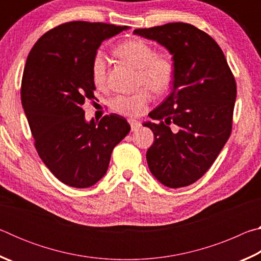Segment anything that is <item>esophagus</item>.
Wrapping results in <instances>:
<instances>
[{"instance_id": "obj_1", "label": "esophagus", "mask_w": 261, "mask_h": 261, "mask_svg": "<svg viewBox=\"0 0 261 261\" xmlns=\"http://www.w3.org/2000/svg\"><path fill=\"white\" fill-rule=\"evenodd\" d=\"M129 124L131 126V130L132 131L138 130L139 127H140V123L138 121H136V120H129Z\"/></svg>"}]
</instances>
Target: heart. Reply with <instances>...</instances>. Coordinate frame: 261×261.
<instances>
[{"instance_id": "obj_1", "label": "heart", "mask_w": 261, "mask_h": 261, "mask_svg": "<svg viewBox=\"0 0 261 261\" xmlns=\"http://www.w3.org/2000/svg\"><path fill=\"white\" fill-rule=\"evenodd\" d=\"M114 51L122 61L138 69L137 84L147 87L131 94L116 95L110 101V108L124 116H139L152 99L150 88L155 93H165L173 85L176 73L174 61L166 54H156L153 47L141 40L122 42ZM91 74L96 87H107V60L102 53L98 51L92 60Z\"/></svg>"}]
</instances>
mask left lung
<instances>
[{
	"instance_id": "1",
	"label": "left lung",
	"mask_w": 261,
	"mask_h": 261,
	"mask_svg": "<svg viewBox=\"0 0 261 261\" xmlns=\"http://www.w3.org/2000/svg\"><path fill=\"white\" fill-rule=\"evenodd\" d=\"M173 55L175 81L167 99L148 114L154 143L146 153L155 178L168 188L188 187L204 176L231 134L236 82L211 35L187 23L137 29Z\"/></svg>"
}]
</instances>
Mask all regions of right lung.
<instances>
[{
    "mask_svg": "<svg viewBox=\"0 0 261 261\" xmlns=\"http://www.w3.org/2000/svg\"><path fill=\"white\" fill-rule=\"evenodd\" d=\"M127 29L69 21L46 32L26 60L20 98L39 156L53 175L72 188L103 177L114 147L130 132L124 117L85 121L83 105L94 100L92 60L101 42Z\"/></svg>",
    "mask_w": 261,
    "mask_h": 261,
    "instance_id": "right-lung-1",
    "label": "right lung"
}]
</instances>
